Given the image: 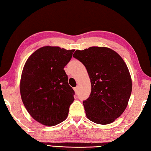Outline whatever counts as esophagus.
<instances>
[{"label": "esophagus", "instance_id": "obj_1", "mask_svg": "<svg viewBox=\"0 0 151 151\" xmlns=\"http://www.w3.org/2000/svg\"><path fill=\"white\" fill-rule=\"evenodd\" d=\"M73 89H74V91L76 92V93H78V90H79V88H78V87H75V88H73Z\"/></svg>", "mask_w": 151, "mask_h": 151}]
</instances>
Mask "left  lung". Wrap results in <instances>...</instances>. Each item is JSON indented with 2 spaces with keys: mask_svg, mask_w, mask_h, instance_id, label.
<instances>
[{
  "mask_svg": "<svg viewBox=\"0 0 151 151\" xmlns=\"http://www.w3.org/2000/svg\"><path fill=\"white\" fill-rule=\"evenodd\" d=\"M73 57L84 64L91 83V93L83 101L86 115L96 124L115 121L127 108L132 83L122 57L105 47L76 50Z\"/></svg>",
  "mask_w": 151,
  "mask_h": 151,
  "instance_id": "1",
  "label": "left lung"
}]
</instances>
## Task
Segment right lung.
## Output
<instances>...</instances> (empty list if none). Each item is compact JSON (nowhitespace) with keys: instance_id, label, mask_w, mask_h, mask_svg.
Instances as JSON below:
<instances>
[{"instance_id":"add662e5","label":"right lung","mask_w":151,"mask_h":151,"mask_svg":"<svg viewBox=\"0 0 151 151\" xmlns=\"http://www.w3.org/2000/svg\"><path fill=\"white\" fill-rule=\"evenodd\" d=\"M74 51L45 46L34 52L24 64L21 99L30 116L42 124L55 126L68 115L75 92L68 85L64 68Z\"/></svg>"}]
</instances>
